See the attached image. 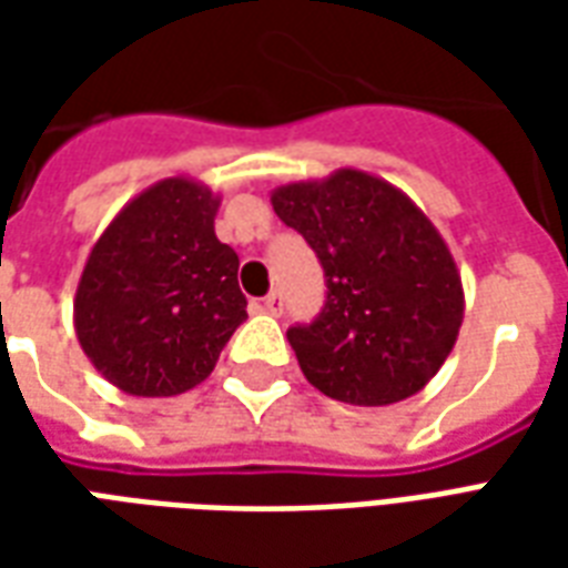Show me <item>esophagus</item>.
Here are the masks:
<instances>
[{
  "instance_id": "esophagus-1",
  "label": "esophagus",
  "mask_w": 568,
  "mask_h": 568,
  "mask_svg": "<svg viewBox=\"0 0 568 568\" xmlns=\"http://www.w3.org/2000/svg\"><path fill=\"white\" fill-rule=\"evenodd\" d=\"M261 310L271 313V316H280V313H283V295H280V292H271V295L261 301Z\"/></svg>"
}]
</instances>
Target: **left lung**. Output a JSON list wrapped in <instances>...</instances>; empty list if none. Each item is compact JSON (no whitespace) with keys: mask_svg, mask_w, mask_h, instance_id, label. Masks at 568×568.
Returning a JSON list of instances; mask_svg holds the SVG:
<instances>
[{"mask_svg":"<svg viewBox=\"0 0 568 568\" xmlns=\"http://www.w3.org/2000/svg\"><path fill=\"white\" fill-rule=\"evenodd\" d=\"M271 203L328 283L320 320L288 328L304 377L358 407L417 395L450 356L465 313L438 227L405 191L353 166L273 187Z\"/></svg>","mask_w":568,"mask_h":568,"instance_id":"left-lung-1","label":"left lung"}]
</instances>
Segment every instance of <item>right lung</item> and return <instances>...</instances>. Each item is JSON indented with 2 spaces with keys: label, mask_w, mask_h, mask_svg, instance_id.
<instances>
[{
  "label": "right lung",
  "mask_w": 568,
  "mask_h": 568,
  "mask_svg": "<svg viewBox=\"0 0 568 568\" xmlns=\"http://www.w3.org/2000/svg\"><path fill=\"white\" fill-rule=\"evenodd\" d=\"M219 203L197 179L170 175L128 200L93 243L72 322L84 356L121 393L194 389L246 320L240 258L215 236Z\"/></svg>",
  "instance_id": "obj_1"
}]
</instances>
